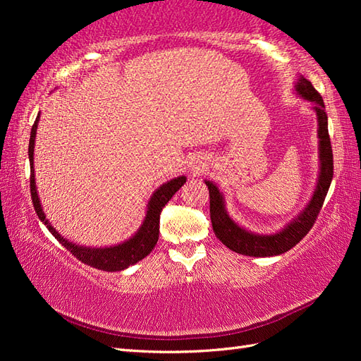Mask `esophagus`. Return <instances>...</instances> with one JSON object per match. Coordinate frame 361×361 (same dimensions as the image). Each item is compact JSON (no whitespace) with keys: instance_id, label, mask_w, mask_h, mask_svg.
Instances as JSON below:
<instances>
[{"instance_id":"34e87169","label":"esophagus","mask_w":361,"mask_h":361,"mask_svg":"<svg viewBox=\"0 0 361 361\" xmlns=\"http://www.w3.org/2000/svg\"><path fill=\"white\" fill-rule=\"evenodd\" d=\"M195 173H197V172H195Z\"/></svg>"}]
</instances>
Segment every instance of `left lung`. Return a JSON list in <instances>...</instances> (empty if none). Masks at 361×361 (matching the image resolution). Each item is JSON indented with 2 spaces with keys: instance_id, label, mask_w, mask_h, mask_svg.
Wrapping results in <instances>:
<instances>
[{
  "instance_id": "8db88e82",
  "label": "left lung",
  "mask_w": 361,
  "mask_h": 361,
  "mask_svg": "<svg viewBox=\"0 0 361 361\" xmlns=\"http://www.w3.org/2000/svg\"><path fill=\"white\" fill-rule=\"evenodd\" d=\"M296 91L304 99L313 102V110L318 116V137H319V178L315 192L310 203L307 204L299 216L290 221V225L282 229L278 234L270 235H259L250 231H245L237 224L229 219L225 211L224 195L220 194L217 186L211 181H204L209 189V212L212 229L216 233L217 239L226 245L229 250H233L239 255L265 257V256H278L282 252L293 248L296 243L301 242L307 233L315 225L319 211L323 208L326 200L327 190L331 188L332 176H334V153L331 137H329L327 130V113L324 110V101L318 91L313 88L312 83L299 78L296 83Z\"/></svg>"
}]
</instances>
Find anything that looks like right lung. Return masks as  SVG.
<instances>
[{
	"label": "right lung",
	"mask_w": 361,
	"mask_h": 361,
	"mask_svg": "<svg viewBox=\"0 0 361 361\" xmlns=\"http://www.w3.org/2000/svg\"><path fill=\"white\" fill-rule=\"evenodd\" d=\"M38 114L32 130H30V140H29V161H30V197H32V204L37 212L38 219H40L46 228L49 229L51 234L56 237V239L62 243L68 251L73 252L75 259H79L80 262L87 264L97 270L102 271H121L124 268L135 265L144 259L147 255H150L152 250L155 248L158 242V234H159V216L161 211H163L167 202L171 200L172 195L178 190L183 185L186 183V176H178V178H173L167 181L166 185L161 186L155 194L152 195L150 202L147 204V214H145L144 224L141 225L140 231H137L132 239L116 245V247L110 248H87V247H79V245H74L71 242L65 240L62 235H60L54 226L49 225L48 219H46L44 212L42 209L40 200H38L37 188H35V178H34V142H35V133H37V124H38Z\"/></svg>",
	"instance_id": "right-lung-1"
}]
</instances>
